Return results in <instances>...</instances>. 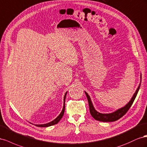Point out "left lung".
Returning a JSON list of instances; mask_svg holds the SVG:
<instances>
[{
    "instance_id": "left-lung-1",
    "label": "left lung",
    "mask_w": 147,
    "mask_h": 147,
    "mask_svg": "<svg viewBox=\"0 0 147 147\" xmlns=\"http://www.w3.org/2000/svg\"><path fill=\"white\" fill-rule=\"evenodd\" d=\"M140 78H142V76H140ZM140 84L137 89L135 94H134L131 100H130L129 102L123 108H120V109H118V110H116L115 112L111 113H109V114H103V113H98V111H96L93 106V105H92V101H91L89 95H88L87 92H85V94L86 95V97L88 100V102H89L90 113L92 116L95 119L97 120V121H102V122H113V121H117L118 119H120L121 117H123L125 114V113L127 112L129 109L132 106L134 100H135L136 96L137 95L138 92H139V90L140 89Z\"/></svg>"
}]
</instances>
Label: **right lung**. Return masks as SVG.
Masks as SVG:
<instances>
[{"mask_svg": "<svg viewBox=\"0 0 147 147\" xmlns=\"http://www.w3.org/2000/svg\"><path fill=\"white\" fill-rule=\"evenodd\" d=\"M66 94H67V92L65 93V96H64V104H63V110L61 112L60 114L59 115V116H58L57 118L56 119H54L53 121H51V122H50L49 123H47V124H36V126L37 127H49V126H51V125H55L56 124H57L59 121H60V119L62 118L63 116L64 115V112H65V98H66Z\"/></svg>", "mask_w": 147, "mask_h": 147, "instance_id": "add662e5", "label": "right lung"}]
</instances>
